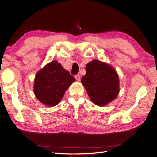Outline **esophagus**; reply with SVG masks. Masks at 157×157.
<instances>
[{"mask_svg": "<svg viewBox=\"0 0 157 157\" xmlns=\"http://www.w3.org/2000/svg\"><path fill=\"white\" fill-rule=\"evenodd\" d=\"M75 78L76 79L77 81H80V75H76L75 76Z\"/></svg>", "mask_w": 157, "mask_h": 157, "instance_id": "34e87169", "label": "esophagus"}]
</instances>
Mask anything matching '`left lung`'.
I'll return each instance as SVG.
<instances>
[{
    "mask_svg": "<svg viewBox=\"0 0 157 157\" xmlns=\"http://www.w3.org/2000/svg\"><path fill=\"white\" fill-rule=\"evenodd\" d=\"M86 75L81 79L94 104L104 106L118 96L119 77L114 67L105 62L93 60L86 65Z\"/></svg>",
    "mask_w": 157,
    "mask_h": 157,
    "instance_id": "1",
    "label": "left lung"
}]
</instances>
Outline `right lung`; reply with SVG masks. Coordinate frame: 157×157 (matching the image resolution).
<instances>
[{
    "instance_id": "1",
    "label": "right lung",
    "mask_w": 157,
    "mask_h": 157,
    "mask_svg": "<svg viewBox=\"0 0 157 157\" xmlns=\"http://www.w3.org/2000/svg\"><path fill=\"white\" fill-rule=\"evenodd\" d=\"M75 81L73 76L61 64L52 60L35 75L34 94L45 106H55L61 101L65 91Z\"/></svg>"
}]
</instances>
